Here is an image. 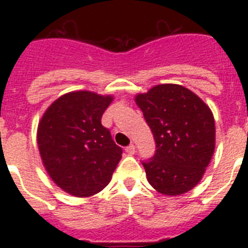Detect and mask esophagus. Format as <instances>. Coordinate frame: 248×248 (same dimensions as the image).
<instances>
[{
	"instance_id": "34e87169",
	"label": "esophagus",
	"mask_w": 248,
	"mask_h": 248,
	"mask_svg": "<svg viewBox=\"0 0 248 248\" xmlns=\"http://www.w3.org/2000/svg\"><path fill=\"white\" fill-rule=\"evenodd\" d=\"M125 151L128 153L129 155H133L135 153V145L134 144H130V145H128L125 148Z\"/></svg>"
}]
</instances>
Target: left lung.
Listing matches in <instances>:
<instances>
[{
	"label": "left lung",
	"mask_w": 248,
	"mask_h": 248,
	"mask_svg": "<svg viewBox=\"0 0 248 248\" xmlns=\"http://www.w3.org/2000/svg\"><path fill=\"white\" fill-rule=\"evenodd\" d=\"M154 135L156 150L143 161L157 192L177 196L202 179L215 151V120L210 108L179 84L155 85L135 97Z\"/></svg>",
	"instance_id": "obj_1"
}]
</instances>
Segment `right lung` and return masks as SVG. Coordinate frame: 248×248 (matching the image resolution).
Returning <instances> with one entry per match:
<instances>
[{
	"instance_id": "1",
	"label": "right lung",
	"mask_w": 248,
	"mask_h": 248,
	"mask_svg": "<svg viewBox=\"0 0 248 248\" xmlns=\"http://www.w3.org/2000/svg\"><path fill=\"white\" fill-rule=\"evenodd\" d=\"M111 100V95L71 92L54 100L38 124L43 165L57 186L73 196L102 191L122 159L123 149L100 122Z\"/></svg>"
}]
</instances>
